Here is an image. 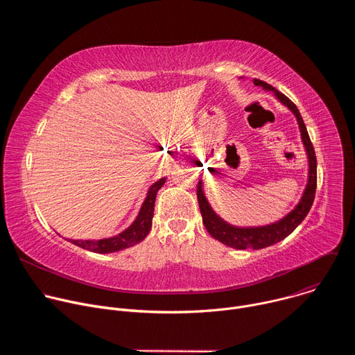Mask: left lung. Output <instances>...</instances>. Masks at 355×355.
<instances>
[{"mask_svg":"<svg viewBox=\"0 0 355 355\" xmlns=\"http://www.w3.org/2000/svg\"><path fill=\"white\" fill-rule=\"evenodd\" d=\"M254 85H260L267 91H272L281 103L285 107H288L296 116V121L300 129L302 141L305 144L308 160H309V178H308L306 188L303 191V195L299 200V204L295 207V209H292L285 218H282L275 223H271L267 226H257V227H237V226L229 225L222 218H219L215 214V211L211 208L208 199L205 198L204 189H202V181H199L196 188V196H198V204L202 214V222H204V226L207 227V230L214 239L237 250H245V248L260 250V248L272 245L284 240L286 236H289L309 214L315 200L316 185H318V163H316L315 148L308 135L305 122H303L302 115L297 111L296 105L286 95H284L282 92L275 89L272 85L267 84L266 81L254 78Z\"/></svg>","mask_w":355,"mask_h":355,"instance_id":"left-lung-1","label":"left lung"}]
</instances>
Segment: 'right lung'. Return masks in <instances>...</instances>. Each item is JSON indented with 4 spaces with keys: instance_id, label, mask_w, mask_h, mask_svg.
<instances>
[{
    "instance_id": "add662e5",
    "label": "right lung",
    "mask_w": 355,
    "mask_h": 355,
    "mask_svg": "<svg viewBox=\"0 0 355 355\" xmlns=\"http://www.w3.org/2000/svg\"><path fill=\"white\" fill-rule=\"evenodd\" d=\"M164 182H166V178H160L150 187L136 220L118 236L101 239V240H70V241L81 248H85L94 252H101V254L119 251L140 243L141 240H144V237L148 234L151 229V219H153V215H155L156 195H157V191L164 185Z\"/></svg>"
}]
</instances>
